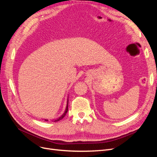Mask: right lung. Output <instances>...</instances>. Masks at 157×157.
Listing matches in <instances>:
<instances>
[{"label": "right lung", "mask_w": 157, "mask_h": 157, "mask_svg": "<svg viewBox=\"0 0 157 157\" xmlns=\"http://www.w3.org/2000/svg\"><path fill=\"white\" fill-rule=\"evenodd\" d=\"M68 102H69V101L67 100V107H66V109H65V111L64 112V113L62 115H61L59 118H58V119H56V120H55L54 121V122H57V121H60V120H61L62 119V118H63V117L65 116V115H66V113H67V111H68ZM45 121H48V120H45Z\"/></svg>", "instance_id": "add662e5"}]
</instances>
